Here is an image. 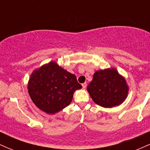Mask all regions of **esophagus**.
Returning a JSON list of instances; mask_svg holds the SVG:
<instances>
[{
    "mask_svg": "<svg viewBox=\"0 0 150 150\" xmlns=\"http://www.w3.org/2000/svg\"><path fill=\"white\" fill-rule=\"evenodd\" d=\"M82 88H86V87H87V83H86V82H85V83H83V84H82Z\"/></svg>",
    "mask_w": 150,
    "mask_h": 150,
    "instance_id": "34e87169",
    "label": "esophagus"
}]
</instances>
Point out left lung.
I'll use <instances>...</instances> for the list:
<instances>
[{
	"label": "left lung",
	"mask_w": 150,
	"mask_h": 150,
	"mask_svg": "<svg viewBox=\"0 0 150 150\" xmlns=\"http://www.w3.org/2000/svg\"><path fill=\"white\" fill-rule=\"evenodd\" d=\"M87 91L96 104L104 108L118 106L125 100L128 87L124 77L114 68L98 70L87 86Z\"/></svg>",
	"instance_id": "8db88e82"
}]
</instances>
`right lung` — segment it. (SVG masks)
<instances>
[{
  "mask_svg": "<svg viewBox=\"0 0 150 150\" xmlns=\"http://www.w3.org/2000/svg\"><path fill=\"white\" fill-rule=\"evenodd\" d=\"M81 88L76 76L55 62L34 70L28 82V92L32 101L49 114H54L68 106L74 92Z\"/></svg>",
  "mask_w": 150,
  "mask_h": 150,
  "instance_id": "add662e5",
  "label": "right lung"
}]
</instances>
